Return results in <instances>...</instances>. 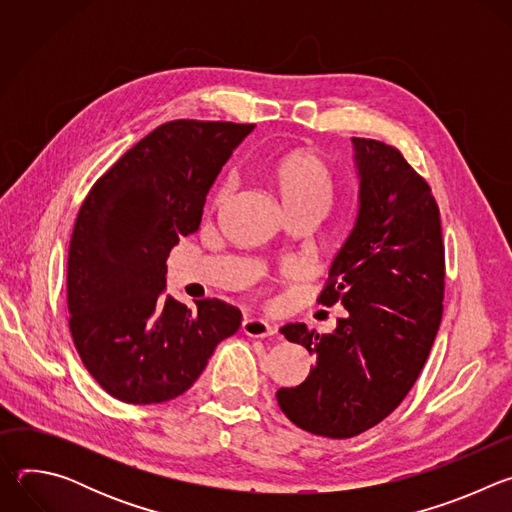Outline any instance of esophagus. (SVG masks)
I'll return each mask as SVG.
<instances>
[{"instance_id":"1","label":"esophagus","mask_w":512,"mask_h":512,"mask_svg":"<svg viewBox=\"0 0 512 512\" xmlns=\"http://www.w3.org/2000/svg\"><path fill=\"white\" fill-rule=\"evenodd\" d=\"M241 328L251 338H265V336H273L275 334V328L267 320H263V318H245Z\"/></svg>"}]
</instances>
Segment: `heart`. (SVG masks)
I'll return each mask as SVG.
<instances>
[{"instance_id":"heart-1","label":"heart","mask_w":512,"mask_h":512,"mask_svg":"<svg viewBox=\"0 0 512 512\" xmlns=\"http://www.w3.org/2000/svg\"><path fill=\"white\" fill-rule=\"evenodd\" d=\"M273 182L285 210L320 208L326 210L332 200V178L322 160L310 152H291L283 156L273 172ZM233 188L227 182L221 190L225 196Z\"/></svg>"}]
</instances>
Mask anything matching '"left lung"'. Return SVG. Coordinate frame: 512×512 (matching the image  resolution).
Masks as SVG:
<instances>
[{
    "instance_id": "8db88e82",
    "label": "left lung",
    "mask_w": 512,
    "mask_h": 512,
    "mask_svg": "<svg viewBox=\"0 0 512 512\" xmlns=\"http://www.w3.org/2000/svg\"><path fill=\"white\" fill-rule=\"evenodd\" d=\"M358 180L350 233L318 302L346 310L332 334L306 324L279 332L316 356L308 379L277 391L298 427L342 440L383 421L417 381L444 312L440 208L405 158L375 139L352 137Z\"/></svg>"
}]
</instances>
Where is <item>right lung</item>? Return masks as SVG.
I'll return each instance as SVG.
<instances>
[{"instance_id": "1", "label": "right lung", "mask_w": 512, "mask_h": 512, "mask_svg": "<svg viewBox=\"0 0 512 512\" xmlns=\"http://www.w3.org/2000/svg\"><path fill=\"white\" fill-rule=\"evenodd\" d=\"M255 125L170 121L137 141L85 198L68 247L70 334L93 379L133 405L188 391L241 326L221 300L166 294V259L198 231L206 194Z\"/></svg>"}]
</instances>
